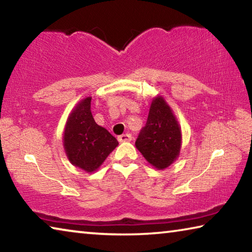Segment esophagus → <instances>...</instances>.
<instances>
[{
    "mask_svg": "<svg viewBox=\"0 0 252 252\" xmlns=\"http://www.w3.org/2000/svg\"><path fill=\"white\" fill-rule=\"evenodd\" d=\"M118 140H119V142H129L132 140V135L130 133L122 134L120 136H118Z\"/></svg>",
    "mask_w": 252,
    "mask_h": 252,
    "instance_id": "obj_1",
    "label": "esophagus"
}]
</instances>
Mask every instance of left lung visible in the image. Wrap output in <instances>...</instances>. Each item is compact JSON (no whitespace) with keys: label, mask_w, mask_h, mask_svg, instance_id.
Returning <instances> with one entry per match:
<instances>
[{"label":"left lung","mask_w":252,"mask_h":252,"mask_svg":"<svg viewBox=\"0 0 252 252\" xmlns=\"http://www.w3.org/2000/svg\"><path fill=\"white\" fill-rule=\"evenodd\" d=\"M181 127L172 109L161 95L153 97L146 126L135 147L157 170H164L178 159L181 150Z\"/></svg>","instance_id":"obj_1"}]
</instances>
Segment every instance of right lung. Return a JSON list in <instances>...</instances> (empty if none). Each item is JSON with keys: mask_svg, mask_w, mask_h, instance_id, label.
Masks as SVG:
<instances>
[{"mask_svg": "<svg viewBox=\"0 0 252 252\" xmlns=\"http://www.w3.org/2000/svg\"><path fill=\"white\" fill-rule=\"evenodd\" d=\"M91 96L84 97L74 106L63 132L67 159L74 167L88 173L96 171L119 144L108 130L95 123L91 113Z\"/></svg>", "mask_w": 252, "mask_h": 252, "instance_id": "obj_1", "label": "right lung"}]
</instances>
